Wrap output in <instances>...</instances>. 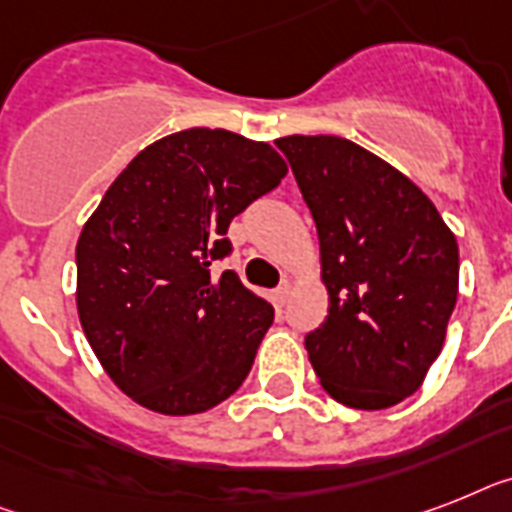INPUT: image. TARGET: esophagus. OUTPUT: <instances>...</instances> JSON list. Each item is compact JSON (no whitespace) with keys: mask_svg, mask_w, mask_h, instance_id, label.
Here are the masks:
<instances>
[{"mask_svg":"<svg viewBox=\"0 0 512 512\" xmlns=\"http://www.w3.org/2000/svg\"><path fill=\"white\" fill-rule=\"evenodd\" d=\"M290 290H293V285H290V280H285V282H282V285L277 287V290H274V293H272V301H274V306H285V303H287V298H290Z\"/></svg>","mask_w":512,"mask_h":512,"instance_id":"34e87169","label":"esophagus"}]
</instances>
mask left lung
Segmentation results:
<instances>
[{"instance_id": "8db88e82", "label": "left lung", "mask_w": 512, "mask_h": 512, "mask_svg": "<svg viewBox=\"0 0 512 512\" xmlns=\"http://www.w3.org/2000/svg\"><path fill=\"white\" fill-rule=\"evenodd\" d=\"M277 149L319 232L324 324L306 350L337 403L382 411L421 387L458 301V243L437 206L392 164L337 135Z\"/></svg>"}]
</instances>
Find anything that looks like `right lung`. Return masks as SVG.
<instances>
[{
	"instance_id": "obj_1",
	"label": "right lung",
	"mask_w": 512,
	"mask_h": 512,
	"mask_svg": "<svg viewBox=\"0 0 512 512\" xmlns=\"http://www.w3.org/2000/svg\"><path fill=\"white\" fill-rule=\"evenodd\" d=\"M285 175L269 143L190 128L109 185L75 248V301L96 358L135 403L204 413L248 377L274 308L211 264L230 256L232 219Z\"/></svg>"
}]
</instances>
